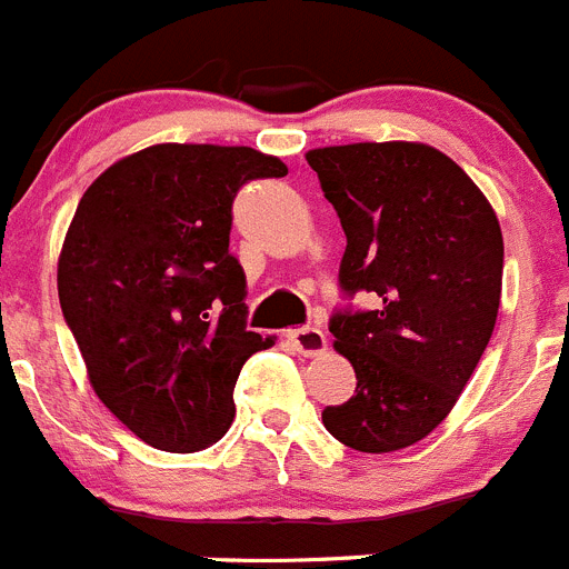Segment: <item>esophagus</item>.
Masks as SVG:
<instances>
[{
  "label": "esophagus",
  "instance_id": "1",
  "mask_svg": "<svg viewBox=\"0 0 569 569\" xmlns=\"http://www.w3.org/2000/svg\"><path fill=\"white\" fill-rule=\"evenodd\" d=\"M288 340L296 346V351H301L305 357H318L327 351V335H323L321 327L290 329Z\"/></svg>",
  "mask_w": 569,
  "mask_h": 569
}]
</instances>
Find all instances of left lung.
I'll return each mask as SVG.
<instances>
[{"instance_id":"1","label":"left lung","mask_w":569,"mask_h":569,"mask_svg":"<svg viewBox=\"0 0 569 569\" xmlns=\"http://www.w3.org/2000/svg\"><path fill=\"white\" fill-rule=\"evenodd\" d=\"M346 234L340 290L371 310L329 318L357 375L323 427L360 452L430 436L478 369L502 290V231L486 194L441 150L357 142L307 153Z\"/></svg>"}]
</instances>
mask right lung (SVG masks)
<instances>
[{
  "label": "right lung",
  "instance_id": "1",
  "mask_svg": "<svg viewBox=\"0 0 569 569\" xmlns=\"http://www.w3.org/2000/svg\"><path fill=\"white\" fill-rule=\"evenodd\" d=\"M281 176L253 148L153 144L80 198L58 259L63 318L97 397L156 450L220 441L242 362L273 343L248 332L229 234L242 183Z\"/></svg>",
  "mask_w": 569,
  "mask_h": 569
}]
</instances>
